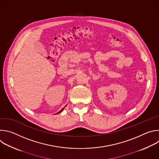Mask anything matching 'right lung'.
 <instances>
[{
	"instance_id": "right-lung-1",
	"label": "right lung",
	"mask_w": 159,
	"mask_h": 159,
	"mask_svg": "<svg viewBox=\"0 0 159 159\" xmlns=\"http://www.w3.org/2000/svg\"><path fill=\"white\" fill-rule=\"evenodd\" d=\"M66 106H65V107H66ZM64 108H65V107H63V108H62V109H61V110H60V111H59V112H57V114H58V113H60V112H61V111H63V109H64Z\"/></svg>"
}]
</instances>
